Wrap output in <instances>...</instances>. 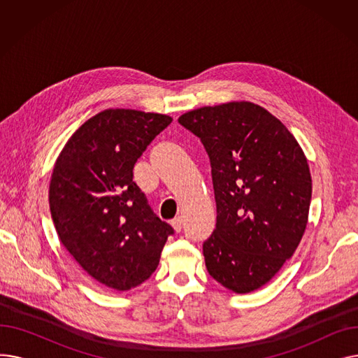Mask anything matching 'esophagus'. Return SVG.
Returning a JSON list of instances; mask_svg holds the SVG:
<instances>
[{
	"mask_svg": "<svg viewBox=\"0 0 358 358\" xmlns=\"http://www.w3.org/2000/svg\"><path fill=\"white\" fill-rule=\"evenodd\" d=\"M171 224H173V228H174V231L176 232H181V229H182V219L178 216V217H174L173 220H171Z\"/></svg>",
	"mask_w": 358,
	"mask_h": 358,
	"instance_id": "esophagus-1",
	"label": "esophagus"
}]
</instances>
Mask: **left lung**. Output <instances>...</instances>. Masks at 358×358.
<instances>
[{
	"label": "left lung",
	"instance_id": "obj_1",
	"mask_svg": "<svg viewBox=\"0 0 358 358\" xmlns=\"http://www.w3.org/2000/svg\"><path fill=\"white\" fill-rule=\"evenodd\" d=\"M178 123L210 158L217 216L203 243L206 267L223 287L254 292L292 258L305 234L308 159L287 127L250 101L196 108Z\"/></svg>",
	"mask_w": 358,
	"mask_h": 358
}]
</instances>
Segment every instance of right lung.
<instances>
[{"instance_id": "1", "label": "right lung", "mask_w": 358, "mask_h": 358, "mask_svg": "<svg viewBox=\"0 0 358 358\" xmlns=\"http://www.w3.org/2000/svg\"><path fill=\"white\" fill-rule=\"evenodd\" d=\"M171 122L158 113L108 108L75 131L56 159L49 185L55 229L83 270L110 289L124 292L148 280L174 234L134 181L138 158Z\"/></svg>"}]
</instances>
